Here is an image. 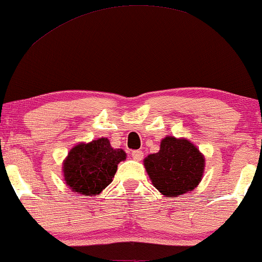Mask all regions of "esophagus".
Masks as SVG:
<instances>
[{
  "label": "esophagus",
  "mask_w": 262,
  "mask_h": 262,
  "mask_svg": "<svg viewBox=\"0 0 262 262\" xmlns=\"http://www.w3.org/2000/svg\"><path fill=\"white\" fill-rule=\"evenodd\" d=\"M131 156H132V158L135 159V161L138 162V161H141V159L143 158V152H142V150H140V149L132 150Z\"/></svg>",
  "instance_id": "34e87169"
}]
</instances>
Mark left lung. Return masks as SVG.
I'll list each match as a JSON object with an SVG mask.
<instances>
[{
	"label": "left lung",
	"mask_w": 262,
	"mask_h": 262,
	"mask_svg": "<svg viewBox=\"0 0 262 262\" xmlns=\"http://www.w3.org/2000/svg\"><path fill=\"white\" fill-rule=\"evenodd\" d=\"M143 163L153 185L167 198L192 191L205 170V157L196 146L174 136L162 140L159 152L146 157Z\"/></svg>",
	"instance_id": "1"
}]
</instances>
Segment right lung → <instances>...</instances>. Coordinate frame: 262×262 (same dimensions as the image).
<instances>
[{
	"instance_id": "right-lung-1",
	"label": "right lung",
	"mask_w": 262,
	"mask_h": 262,
	"mask_svg": "<svg viewBox=\"0 0 262 262\" xmlns=\"http://www.w3.org/2000/svg\"><path fill=\"white\" fill-rule=\"evenodd\" d=\"M121 148L114 149L107 138L78 143L63 162V178L73 192L84 196L99 195L113 181L118 164L125 161Z\"/></svg>"
}]
</instances>
